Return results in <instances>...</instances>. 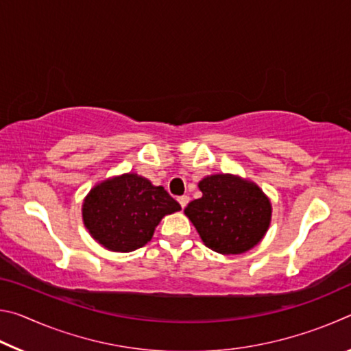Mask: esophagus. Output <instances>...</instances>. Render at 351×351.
Instances as JSON below:
<instances>
[{"label":"esophagus","mask_w":351,"mask_h":351,"mask_svg":"<svg viewBox=\"0 0 351 351\" xmlns=\"http://www.w3.org/2000/svg\"><path fill=\"white\" fill-rule=\"evenodd\" d=\"M189 201H190V198L187 197V195H182V197H180V198H178V203H180V204H181V207H182V209H184V207H186V206L189 204Z\"/></svg>","instance_id":"esophagus-1"}]
</instances>
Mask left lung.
<instances>
[{
  "mask_svg": "<svg viewBox=\"0 0 351 351\" xmlns=\"http://www.w3.org/2000/svg\"><path fill=\"white\" fill-rule=\"evenodd\" d=\"M203 197L186 207L207 247L219 254H241L263 239L271 204L263 192L232 175H212L199 184Z\"/></svg>",
  "mask_w": 351,
  "mask_h": 351,
  "instance_id": "1",
  "label": "left lung"
}]
</instances>
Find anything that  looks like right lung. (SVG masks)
I'll return each mask as SVG.
<instances>
[{
  "instance_id": "right-lung-1",
  "label": "right lung",
  "mask_w": 351,
  "mask_h": 351,
  "mask_svg": "<svg viewBox=\"0 0 351 351\" xmlns=\"http://www.w3.org/2000/svg\"><path fill=\"white\" fill-rule=\"evenodd\" d=\"M180 209L162 186L127 173L91 190L83 203V221L93 239L106 249L132 252L152 240L164 215Z\"/></svg>"
}]
</instances>
